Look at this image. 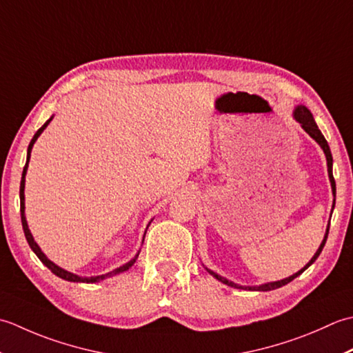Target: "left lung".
<instances>
[{
	"instance_id": "8db88e82",
	"label": "left lung",
	"mask_w": 353,
	"mask_h": 353,
	"mask_svg": "<svg viewBox=\"0 0 353 353\" xmlns=\"http://www.w3.org/2000/svg\"><path fill=\"white\" fill-rule=\"evenodd\" d=\"M292 117L296 119V121H299L300 126L303 128V131H305L306 134H309V137H311V139H314L315 141L319 143L320 148L323 149V152H325V155H326V161H327L329 181H330V187H332V195L335 196V193H336V187H335V179H334V175H332V154H330V149H329V145H327L326 139H325V137H323V134H321V131L319 129L317 123H315V120H314V117H312L311 111H309L306 106H303V105H299V106L296 108V110H294V112H292ZM334 207H335V199H334V204H332V212H334ZM330 216H332V213H330ZM329 224H330V219H329ZM329 224H327V228H326L325 237H323V241H321V243H320V247H319V250H317V251H315V254L312 256L311 261H309V262L305 265V267L301 268L300 271H297L296 274H292V276L286 277V279H282V280H277V282H268V283H263V285H259V286H242V285H237V283L232 282V280H228V279H225V277H222V276L216 274V272L212 271V270H208L207 267H204V268L207 270L208 274H212L214 279L219 280V282H222L224 285L232 286V288H237V290H248V291H271V290H277V288H280V286H285L286 283L292 282L294 279L299 277V276L301 274V272H303L305 270H307V268L311 267V265H312L315 261H317V257L320 256L321 250H323V247H325L326 239H327V234H329Z\"/></svg>"
}]
</instances>
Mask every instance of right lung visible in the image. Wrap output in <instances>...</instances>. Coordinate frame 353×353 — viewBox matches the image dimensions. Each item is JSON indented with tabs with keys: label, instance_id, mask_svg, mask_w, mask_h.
<instances>
[{
	"label": "right lung",
	"instance_id": "obj_1",
	"mask_svg": "<svg viewBox=\"0 0 353 353\" xmlns=\"http://www.w3.org/2000/svg\"><path fill=\"white\" fill-rule=\"evenodd\" d=\"M53 120V117H50L44 125H42L39 129H38V132H36L34 135H33V139H32V141H30V145H28V149H27V161H26V166H24V170H23V178H21V185H19V199H21V222H23V230H24V234H26V239H27V242H28V245H30V248L33 250V253L39 257V261L46 265V267L53 272V274H56L57 277H61V279H63V280H68V282H77V283H96V282H100V280H103V279H108V277H112V276H116V274H120V272H125V271H128L129 268L132 267V265L135 263V261H137V257H139V254H140V251L139 253H137L131 261L129 262H126L125 265H121V267H119V268H116V270H112V271H110V272H106V274H102V276H92V277H82V276H77V274H73V272H70V271H67V270H63V268H61V267H57L56 263H53L52 261H50V259L42 253V250L39 248V245L38 243L34 242V239H33V236H32V233H30V228H28V224H27V219H26V196H24V187H26V174H27V168H28V161H30V154H32V148H33V145H34V141L38 140V137L44 132V129L48 126V123L50 121ZM150 224V222H149ZM149 227V225H148ZM148 230V228H146ZM146 234V233H145ZM143 241H145V236H143Z\"/></svg>",
	"mask_w": 353,
	"mask_h": 353
}]
</instances>
